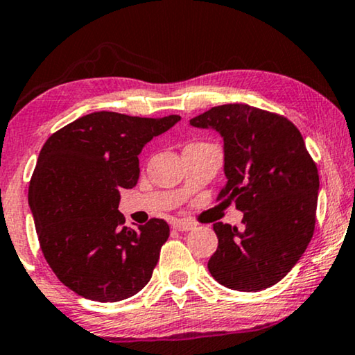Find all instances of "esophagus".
<instances>
[{
    "mask_svg": "<svg viewBox=\"0 0 355 355\" xmlns=\"http://www.w3.org/2000/svg\"><path fill=\"white\" fill-rule=\"evenodd\" d=\"M173 227L176 231H191V230H193V227H196V225H193V223H191V221H187V220H178V221L173 223Z\"/></svg>",
    "mask_w": 355,
    "mask_h": 355,
    "instance_id": "esophagus-1",
    "label": "esophagus"
}]
</instances>
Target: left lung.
Listing matches in <instances>:
<instances>
[{
	"label": "left lung",
	"mask_w": 355,
	"mask_h": 355,
	"mask_svg": "<svg viewBox=\"0 0 355 355\" xmlns=\"http://www.w3.org/2000/svg\"><path fill=\"white\" fill-rule=\"evenodd\" d=\"M191 125L221 134L227 181L218 200L244 211L242 231L213 225L218 249L208 271L234 291L270 288L297 263L317 221L318 169L302 134L284 116L244 103L213 106Z\"/></svg>",
	"instance_id": "8db88e82"
}]
</instances>
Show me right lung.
Returning a JSON list of instances; mask_svg holds the SVG:
<instances>
[{
	"label": "right lung",
	"mask_w": 355,
	"mask_h": 355,
	"mask_svg": "<svg viewBox=\"0 0 355 355\" xmlns=\"http://www.w3.org/2000/svg\"><path fill=\"white\" fill-rule=\"evenodd\" d=\"M179 119L96 111L56 130L42 147L28 205L43 257L76 294L118 302L152 278L169 226L159 218L139 230L124 226L119 191L137 184L144 145Z\"/></svg>",
	"instance_id": "right-lung-1"
}]
</instances>
